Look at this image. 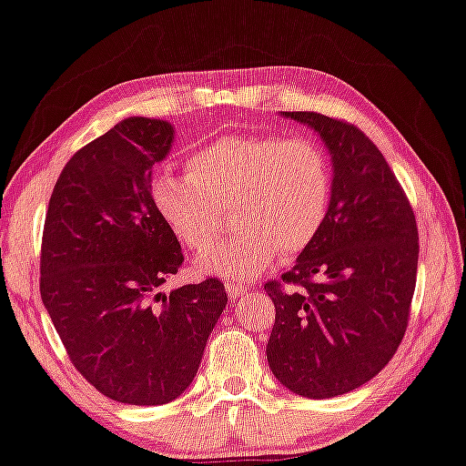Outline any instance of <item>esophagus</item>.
Returning a JSON list of instances; mask_svg holds the SVG:
<instances>
[{
  "instance_id": "esophagus-1",
  "label": "esophagus",
  "mask_w": 466,
  "mask_h": 466,
  "mask_svg": "<svg viewBox=\"0 0 466 466\" xmlns=\"http://www.w3.org/2000/svg\"><path fill=\"white\" fill-rule=\"evenodd\" d=\"M226 290H228V297H230V299H240V297H245V295H247L248 287H247V284L228 282V284H226Z\"/></svg>"
}]
</instances>
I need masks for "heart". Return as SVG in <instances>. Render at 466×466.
Listing matches in <instances>:
<instances>
[{
	"instance_id": "heart-1",
	"label": "heart",
	"mask_w": 466,
	"mask_h": 466,
	"mask_svg": "<svg viewBox=\"0 0 466 466\" xmlns=\"http://www.w3.org/2000/svg\"><path fill=\"white\" fill-rule=\"evenodd\" d=\"M332 177L320 146L305 137L226 136L200 146L186 176L152 179L155 209L200 255L198 268L228 280H251L280 253L297 255L320 234ZM235 209L239 230L208 247Z\"/></svg>"
}]
</instances>
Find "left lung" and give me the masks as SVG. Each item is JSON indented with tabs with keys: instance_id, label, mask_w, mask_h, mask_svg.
<instances>
[{
	"instance_id": "1",
	"label": "left lung",
	"mask_w": 466,
	"mask_h": 466,
	"mask_svg": "<svg viewBox=\"0 0 466 466\" xmlns=\"http://www.w3.org/2000/svg\"><path fill=\"white\" fill-rule=\"evenodd\" d=\"M282 116L320 136L332 190L320 234L282 282L266 284L276 308L268 364L297 395L337 398L377 377L404 339L419 230L400 182L362 131L309 110Z\"/></svg>"
}]
</instances>
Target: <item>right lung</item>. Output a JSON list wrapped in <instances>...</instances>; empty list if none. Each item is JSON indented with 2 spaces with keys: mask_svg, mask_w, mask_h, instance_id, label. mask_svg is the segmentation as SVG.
<instances>
[{
  "mask_svg": "<svg viewBox=\"0 0 466 466\" xmlns=\"http://www.w3.org/2000/svg\"><path fill=\"white\" fill-rule=\"evenodd\" d=\"M173 136L171 123L129 116L75 152L41 242V299L68 358L131 406L169 404L188 389L228 303L218 278L161 290L184 261L150 197Z\"/></svg>",
  "mask_w": 466,
  "mask_h": 466,
  "instance_id": "right-lung-1",
  "label": "right lung"
}]
</instances>
